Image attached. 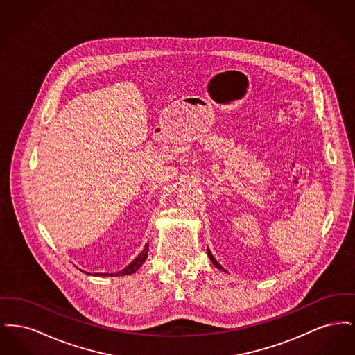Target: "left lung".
I'll return each instance as SVG.
<instances>
[{
    "mask_svg": "<svg viewBox=\"0 0 355 355\" xmlns=\"http://www.w3.org/2000/svg\"><path fill=\"white\" fill-rule=\"evenodd\" d=\"M207 255H209V258H210V261H211V262H213V265H214V266H216V268H217V269H220V270H222V271H226V270H225V269H223V268H222V266H220V263H218V262H217V259H216V258H214V257H213V254H211V252H210V250H209V249H207Z\"/></svg>",
    "mask_w": 355,
    "mask_h": 355,
    "instance_id": "1",
    "label": "left lung"
}]
</instances>
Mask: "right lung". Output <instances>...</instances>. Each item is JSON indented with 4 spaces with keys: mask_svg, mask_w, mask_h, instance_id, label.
I'll list each match as a JSON object with an SVG mask.
<instances>
[{
    "mask_svg": "<svg viewBox=\"0 0 355 355\" xmlns=\"http://www.w3.org/2000/svg\"><path fill=\"white\" fill-rule=\"evenodd\" d=\"M148 252H149V245L146 243L145 245V248H144V250L141 252V253L138 254L137 257H135V259L125 268V269H122V270L119 271V272H112V274H109V272H94V275H103V277H122V275H129V274H133L135 271L138 270L139 268H141V265L146 261V257H148ZM86 274H89V275H92L90 272H86Z\"/></svg>",
    "mask_w": 355,
    "mask_h": 355,
    "instance_id": "add662e5",
    "label": "right lung"
}]
</instances>
